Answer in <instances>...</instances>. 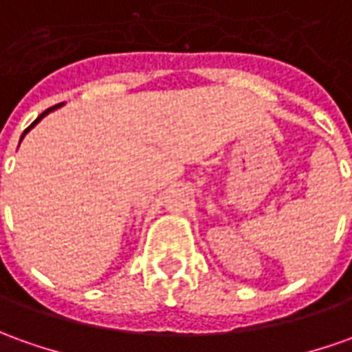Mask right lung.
<instances>
[{
	"label": "right lung",
	"instance_id": "add662e5",
	"mask_svg": "<svg viewBox=\"0 0 352 352\" xmlns=\"http://www.w3.org/2000/svg\"><path fill=\"white\" fill-rule=\"evenodd\" d=\"M55 107H59V105H55ZM55 107H51V109H55ZM51 109H47V111H43L42 115L38 116V118H36V120H34L32 124H30V126H28V128H26V130H24V134H26V132H28V130H30V128H32V126H34V124H36V122H40V120H42L43 116H45V115H47V113H50ZM24 134H23V138H24ZM23 138H21V140H23Z\"/></svg>",
	"mask_w": 352,
	"mask_h": 352
}]
</instances>
